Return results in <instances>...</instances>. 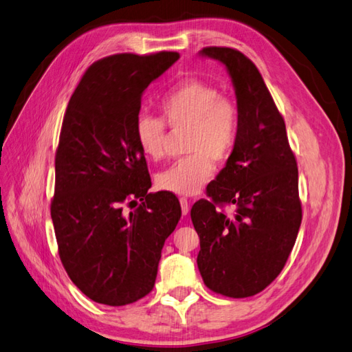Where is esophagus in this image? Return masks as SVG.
Returning a JSON list of instances; mask_svg holds the SVG:
<instances>
[{
    "instance_id": "esophagus-1",
    "label": "esophagus",
    "mask_w": 352,
    "mask_h": 352,
    "mask_svg": "<svg viewBox=\"0 0 352 352\" xmlns=\"http://www.w3.org/2000/svg\"><path fill=\"white\" fill-rule=\"evenodd\" d=\"M179 202H180V208H182V214L186 216L188 212H189V201L182 197V198L179 199Z\"/></svg>"
}]
</instances>
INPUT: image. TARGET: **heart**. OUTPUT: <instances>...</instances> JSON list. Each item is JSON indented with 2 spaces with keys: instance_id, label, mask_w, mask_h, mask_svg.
I'll return each instance as SVG.
<instances>
[{
  "instance_id": "heart-1",
  "label": "heart",
  "mask_w": 352,
  "mask_h": 352,
  "mask_svg": "<svg viewBox=\"0 0 352 352\" xmlns=\"http://www.w3.org/2000/svg\"><path fill=\"white\" fill-rule=\"evenodd\" d=\"M163 119L141 114L135 122V138L142 153L153 160L164 157L166 124L188 129L186 153L175 164L157 175V185L179 195L199 192L214 173V163L226 162L235 150L241 116L238 105L221 97L214 85L201 79H185L158 101Z\"/></svg>"
}]
</instances>
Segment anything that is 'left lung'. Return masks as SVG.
<instances>
[{
  "mask_svg": "<svg viewBox=\"0 0 352 352\" xmlns=\"http://www.w3.org/2000/svg\"><path fill=\"white\" fill-rule=\"evenodd\" d=\"M199 54L226 66L241 126L235 150L207 186L211 199L190 210L201 247L197 264L212 292L247 298L278 278L295 245L302 220L296 160L254 63L228 47H207ZM225 204L236 206L233 217L218 208Z\"/></svg>",
  "mask_w": 352,
  "mask_h": 352,
  "instance_id": "left-lung-1",
  "label": "left lung"
}]
</instances>
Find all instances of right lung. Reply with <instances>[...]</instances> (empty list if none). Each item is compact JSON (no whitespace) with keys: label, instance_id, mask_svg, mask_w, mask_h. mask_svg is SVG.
I'll list each match as a JSON object with an SVG mask.
<instances>
[{"label":"right lung","instance_id":"add662e5","mask_svg":"<svg viewBox=\"0 0 352 352\" xmlns=\"http://www.w3.org/2000/svg\"><path fill=\"white\" fill-rule=\"evenodd\" d=\"M177 58L162 51L95 61L66 109L51 219L69 278L95 302L127 305L153 291L164 241L182 214L172 192H148L135 138L144 91Z\"/></svg>","mask_w":352,"mask_h":352}]
</instances>
